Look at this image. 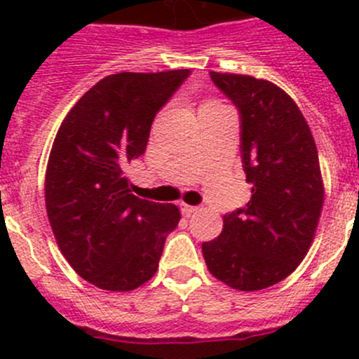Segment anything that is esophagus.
I'll return each mask as SVG.
<instances>
[{
	"mask_svg": "<svg viewBox=\"0 0 359 359\" xmlns=\"http://www.w3.org/2000/svg\"><path fill=\"white\" fill-rule=\"evenodd\" d=\"M180 210H182L184 215L189 217V215H193V213L198 212V206H193V205H187V203H182V205H180Z\"/></svg>",
	"mask_w": 359,
	"mask_h": 359,
	"instance_id": "esophagus-1",
	"label": "esophagus"
}]
</instances>
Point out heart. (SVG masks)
<instances>
[{"label":"heart","mask_w":359,"mask_h":359,"mask_svg":"<svg viewBox=\"0 0 359 359\" xmlns=\"http://www.w3.org/2000/svg\"><path fill=\"white\" fill-rule=\"evenodd\" d=\"M206 104H217V102H206ZM203 106H205V104H203Z\"/></svg>","instance_id":"b5f03b06"}]
</instances>
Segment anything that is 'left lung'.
I'll return each instance as SVG.
<instances>
[{"label":"left lung","instance_id":"left-lung-1","mask_svg":"<svg viewBox=\"0 0 359 359\" xmlns=\"http://www.w3.org/2000/svg\"><path fill=\"white\" fill-rule=\"evenodd\" d=\"M210 78L240 111L252 198L224 215L222 233L203 243V257L227 287L264 290L290 276L314 240L325 196L316 144L297 104L274 83L215 71Z\"/></svg>","mask_w":359,"mask_h":359}]
</instances>
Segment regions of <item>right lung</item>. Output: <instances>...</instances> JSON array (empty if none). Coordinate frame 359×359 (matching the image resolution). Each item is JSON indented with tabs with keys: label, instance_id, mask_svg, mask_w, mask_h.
Segmentation results:
<instances>
[{
	"label": "right lung",
	"instance_id": "add662e5",
	"mask_svg": "<svg viewBox=\"0 0 359 359\" xmlns=\"http://www.w3.org/2000/svg\"><path fill=\"white\" fill-rule=\"evenodd\" d=\"M189 69L119 72L93 85L64 118L45 177V203L60 252L88 283L130 292L158 271L180 212L140 200L126 177L142 156L156 112Z\"/></svg>",
	"mask_w": 359,
	"mask_h": 359
}]
</instances>
